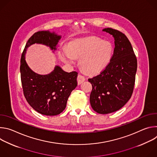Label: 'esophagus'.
Instances as JSON below:
<instances>
[{
    "instance_id": "obj_1",
    "label": "esophagus",
    "mask_w": 157,
    "mask_h": 157,
    "mask_svg": "<svg viewBox=\"0 0 157 157\" xmlns=\"http://www.w3.org/2000/svg\"><path fill=\"white\" fill-rule=\"evenodd\" d=\"M85 78L84 76L81 75H78V78H77V80H78V84H81V83H82L84 81H85Z\"/></svg>"
}]
</instances>
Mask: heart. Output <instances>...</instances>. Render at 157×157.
<instances>
[{
  "mask_svg": "<svg viewBox=\"0 0 157 157\" xmlns=\"http://www.w3.org/2000/svg\"><path fill=\"white\" fill-rule=\"evenodd\" d=\"M113 53L114 48L110 42L98 37L90 36L71 41L68 49L61 48L59 56L68 64H73L75 58H80L81 68L87 73L95 74L105 68Z\"/></svg>",
  "mask_w": 157,
  "mask_h": 157,
  "instance_id": "obj_1",
  "label": "heart"
}]
</instances>
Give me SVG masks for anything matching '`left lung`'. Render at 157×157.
Instances as JSON below:
<instances>
[{
	"instance_id": "left-lung-1",
	"label": "left lung",
	"mask_w": 157,
	"mask_h": 157,
	"mask_svg": "<svg viewBox=\"0 0 157 157\" xmlns=\"http://www.w3.org/2000/svg\"><path fill=\"white\" fill-rule=\"evenodd\" d=\"M114 38L115 48L109 63L99 75L88 79L93 86L90 104L101 114L114 113L130 99L137 68V60L132 44L121 32L107 28L102 30Z\"/></svg>"
}]
</instances>
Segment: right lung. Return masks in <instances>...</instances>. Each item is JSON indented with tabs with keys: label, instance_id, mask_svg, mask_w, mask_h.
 <instances>
[{
	"label": "right lung",
	"instance_id": "add662e5",
	"mask_svg": "<svg viewBox=\"0 0 157 157\" xmlns=\"http://www.w3.org/2000/svg\"><path fill=\"white\" fill-rule=\"evenodd\" d=\"M61 36L49 31L35 33L27 41L20 59L21 81L25 98L38 113L53 116L65 109L68 99L76 87L78 73L63 71L56 66L50 74L41 75L33 72L26 63L27 49L34 43L43 44L56 50Z\"/></svg>",
	"mask_w": 157,
	"mask_h": 157
}]
</instances>
